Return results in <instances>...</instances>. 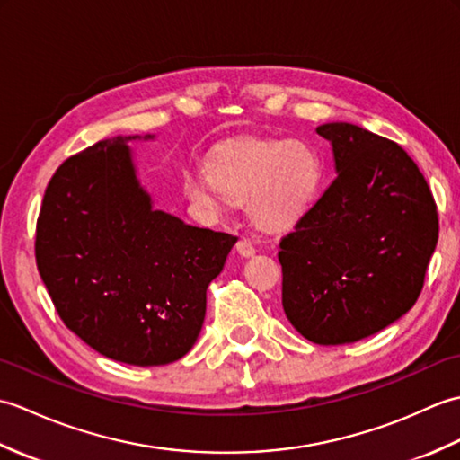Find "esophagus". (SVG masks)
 <instances>
[{
    "instance_id": "obj_1",
    "label": "esophagus",
    "mask_w": 460,
    "mask_h": 460,
    "mask_svg": "<svg viewBox=\"0 0 460 460\" xmlns=\"http://www.w3.org/2000/svg\"><path fill=\"white\" fill-rule=\"evenodd\" d=\"M255 245H252V243L249 241V239H239L237 241V252L241 257H245V259H249V257H252L255 255Z\"/></svg>"
}]
</instances>
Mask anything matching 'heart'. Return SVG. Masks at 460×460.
I'll list each match as a JSON object with an SVG mask.
<instances>
[{
  "label": "heart",
  "instance_id": "1",
  "mask_svg": "<svg viewBox=\"0 0 460 460\" xmlns=\"http://www.w3.org/2000/svg\"><path fill=\"white\" fill-rule=\"evenodd\" d=\"M320 180L322 164L308 144L243 140L215 152L208 172L185 173L183 191L203 211L245 203L259 229L287 231L314 203Z\"/></svg>",
  "mask_w": 460,
  "mask_h": 460
}]
</instances>
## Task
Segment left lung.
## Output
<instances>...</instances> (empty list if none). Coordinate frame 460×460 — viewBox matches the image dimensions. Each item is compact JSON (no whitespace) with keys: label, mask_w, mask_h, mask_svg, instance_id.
Wrapping results in <instances>:
<instances>
[{"label":"left lung","mask_w":460,"mask_h":460,"mask_svg":"<svg viewBox=\"0 0 460 460\" xmlns=\"http://www.w3.org/2000/svg\"><path fill=\"white\" fill-rule=\"evenodd\" d=\"M336 180L280 241L282 308L306 340L351 344L407 314L438 239L433 193L402 146L322 124Z\"/></svg>","instance_id":"1"}]
</instances>
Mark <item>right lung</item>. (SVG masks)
<instances>
[{"instance_id":"add662e5","label":"right lung","mask_w":460,"mask_h":460,"mask_svg":"<svg viewBox=\"0 0 460 460\" xmlns=\"http://www.w3.org/2000/svg\"><path fill=\"white\" fill-rule=\"evenodd\" d=\"M101 140L58 165L37 219L35 259L58 316L99 354L130 366L183 358L205 292L237 237L154 209L128 142Z\"/></svg>"}]
</instances>
